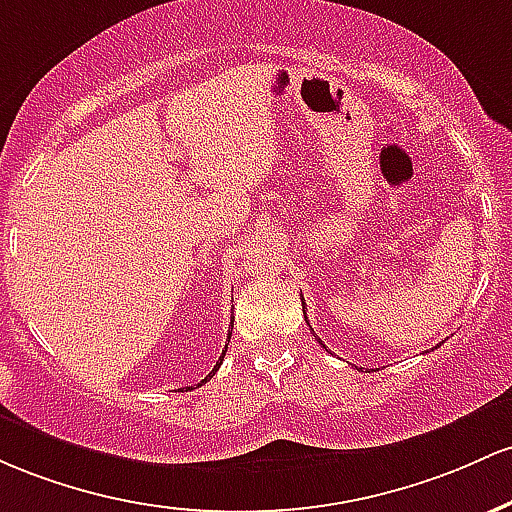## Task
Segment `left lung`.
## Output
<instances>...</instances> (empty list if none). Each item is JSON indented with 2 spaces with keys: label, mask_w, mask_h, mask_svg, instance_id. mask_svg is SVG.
<instances>
[{
  "label": "left lung",
  "mask_w": 512,
  "mask_h": 512,
  "mask_svg": "<svg viewBox=\"0 0 512 512\" xmlns=\"http://www.w3.org/2000/svg\"><path fill=\"white\" fill-rule=\"evenodd\" d=\"M302 300H304V297H302ZM302 309H304V307H302ZM304 319H307V312H304ZM307 324H309V321H307ZM317 341L321 343V338H317ZM321 346H324V343H321ZM324 348H326V346H324Z\"/></svg>",
  "instance_id": "left-lung-1"
}]
</instances>
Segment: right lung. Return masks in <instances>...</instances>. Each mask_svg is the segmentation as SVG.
I'll use <instances>...</instances> for the list:
<instances>
[{
    "mask_svg": "<svg viewBox=\"0 0 512 512\" xmlns=\"http://www.w3.org/2000/svg\"><path fill=\"white\" fill-rule=\"evenodd\" d=\"M232 324H234V317H232ZM227 338H232V333H229V336H227ZM225 350H227V346H225ZM225 350H222L220 360H217V365H215V367H212V372H210V375H208V377H205V380H203V382H200V384H198V387H203V384H205V382H208V380H210V377H212V375H215V372H217V370H220V365H222V358H225ZM188 389H193V387H188Z\"/></svg>",
    "mask_w": 512,
    "mask_h": 512,
    "instance_id": "right-lung-1",
    "label": "right lung"
}]
</instances>
